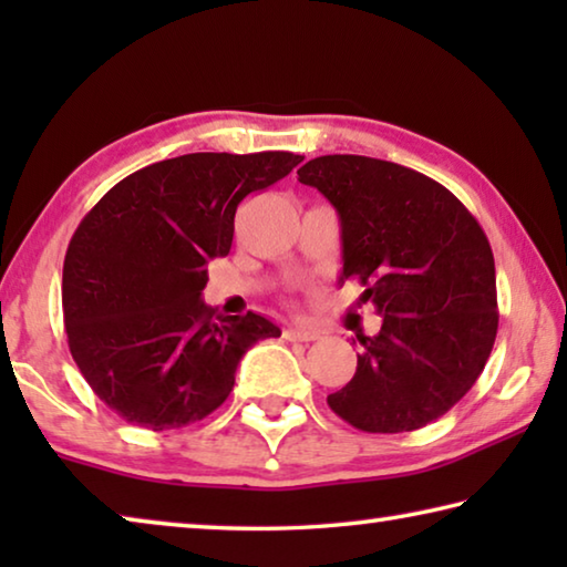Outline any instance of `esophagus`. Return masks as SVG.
<instances>
[{
	"instance_id": "obj_1",
	"label": "esophagus",
	"mask_w": 567,
	"mask_h": 567,
	"mask_svg": "<svg viewBox=\"0 0 567 567\" xmlns=\"http://www.w3.org/2000/svg\"><path fill=\"white\" fill-rule=\"evenodd\" d=\"M285 338L287 340H295V342H312L320 338L318 330H310V328H287L285 330Z\"/></svg>"
}]
</instances>
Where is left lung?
I'll return each instance as SVG.
<instances>
[{
  "mask_svg": "<svg viewBox=\"0 0 567 567\" xmlns=\"http://www.w3.org/2000/svg\"><path fill=\"white\" fill-rule=\"evenodd\" d=\"M297 175L338 209L340 280H360L382 315L375 338L358 334V370L328 405L364 433L425 427L491 358L497 292L483 227L440 182L395 162L324 155Z\"/></svg>",
  "mask_w": 567,
  "mask_h": 567,
  "instance_id": "1",
  "label": "left lung"
}]
</instances>
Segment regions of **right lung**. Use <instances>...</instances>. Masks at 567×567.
Returning <instances> with one entry per match:
<instances>
[{"label":"right lung","mask_w":567,"mask_h":567,"mask_svg":"<svg viewBox=\"0 0 567 567\" xmlns=\"http://www.w3.org/2000/svg\"><path fill=\"white\" fill-rule=\"evenodd\" d=\"M292 152H195L132 172L72 235L62 310L76 368L104 405L147 430L215 412L257 340L280 338L262 315L203 302L207 262L233 247L237 205L287 177Z\"/></svg>","instance_id":"add662e5"}]
</instances>
